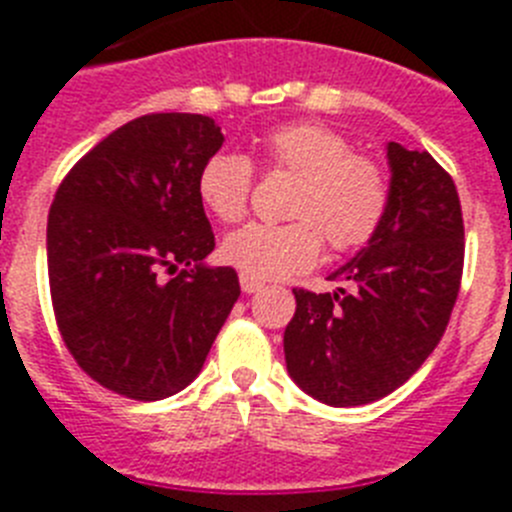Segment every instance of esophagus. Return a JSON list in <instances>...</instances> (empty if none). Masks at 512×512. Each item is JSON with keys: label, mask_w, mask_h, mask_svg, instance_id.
<instances>
[{"label": "esophagus", "mask_w": 512, "mask_h": 512, "mask_svg": "<svg viewBox=\"0 0 512 512\" xmlns=\"http://www.w3.org/2000/svg\"><path fill=\"white\" fill-rule=\"evenodd\" d=\"M241 289L246 292V295H256V292H261V289H264V282L256 277H251V274H243L241 271Z\"/></svg>", "instance_id": "esophagus-1"}]
</instances>
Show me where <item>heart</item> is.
Segmentation results:
<instances>
[{
  "label": "heart",
  "instance_id": "b5f03b06",
  "mask_svg": "<svg viewBox=\"0 0 512 512\" xmlns=\"http://www.w3.org/2000/svg\"><path fill=\"white\" fill-rule=\"evenodd\" d=\"M271 171L295 174L289 223H251L223 241V259L256 279H279L310 269L323 241L330 251L366 246L390 210V176L377 158L351 151V140L320 122L300 120L261 138ZM253 164L243 153H212L197 176L202 205L223 223L248 212Z\"/></svg>",
  "mask_w": 512,
  "mask_h": 512
}]
</instances>
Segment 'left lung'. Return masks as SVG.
I'll return each instance as SVG.
<instances>
[{"instance_id": "1", "label": "left lung", "mask_w": 512, "mask_h": 512, "mask_svg": "<svg viewBox=\"0 0 512 512\" xmlns=\"http://www.w3.org/2000/svg\"><path fill=\"white\" fill-rule=\"evenodd\" d=\"M390 210L369 246L328 279L295 289L284 330L289 377L307 395L354 408L387 397L420 369L449 325L464 271V220L454 179L428 151L387 146Z\"/></svg>"}]
</instances>
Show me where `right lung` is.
Returning <instances> with one entry per match:
<instances>
[{"label": "right lung", "instance_id": "right-lung-1", "mask_svg": "<svg viewBox=\"0 0 512 512\" xmlns=\"http://www.w3.org/2000/svg\"><path fill=\"white\" fill-rule=\"evenodd\" d=\"M220 146L212 117H135L81 156L53 197L56 325L76 364L130 400L184 390L241 295L233 266H202L215 235L197 176Z\"/></svg>", "mask_w": 512, "mask_h": 512}]
</instances>
